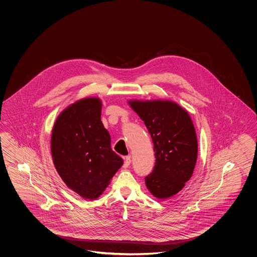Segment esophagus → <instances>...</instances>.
Returning a JSON list of instances; mask_svg holds the SVG:
<instances>
[{
	"label": "esophagus",
	"instance_id": "obj_1",
	"mask_svg": "<svg viewBox=\"0 0 257 257\" xmlns=\"http://www.w3.org/2000/svg\"><path fill=\"white\" fill-rule=\"evenodd\" d=\"M123 160H124V163H123V167H124V168H127V167H128L129 165H130V163H131V157H124V158H123Z\"/></svg>",
	"mask_w": 257,
	"mask_h": 257
}]
</instances>
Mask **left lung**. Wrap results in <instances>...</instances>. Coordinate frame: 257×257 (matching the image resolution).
Returning <instances> with one entry per match:
<instances>
[{
    "label": "left lung",
    "instance_id": "left-lung-1",
    "mask_svg": "<svg viewBox=\"0 0 257 257\" xmlns=\"http://www.w3.org/2000/svg\"><path fill=\"white\" fill-rule=\"evenodd\" d=\"M151 134L155 166L145 183L159 200H168L185 187L198 156L195 127L186 109L170 100L128 101Z\"/></svg>",
    "mask_w": 257,
    "mask_h": 257
}]
</instances>
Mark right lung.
I'll return each instance as SVG.
<instances>
[{
  "mask_svg": "<svg viewBox=\"0 0 257 257\" xmlns=\"http://www.w3.org/2000/svg\"><path fill=\"white\" fill-rule=\"evenodd\" d=\"M101 109L98 97L76 101L59 114L51 136L58 175L68 188L88 200L98 198L123 164L111 150Z\"/></svg>",
  "mask_w": 257,
  "mask_h": 257,
  "instance_id": "add662e5",
  "label": "right lung"
}]
</instances>
